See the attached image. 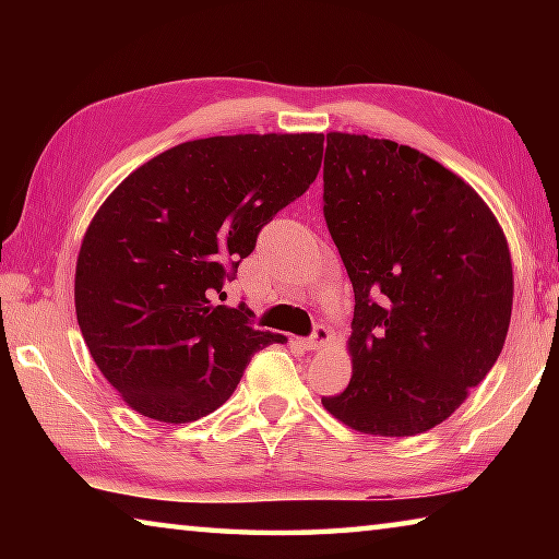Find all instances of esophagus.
<instances>
[{"label": "esophagus", "instance_id": "esophagus-1", "mask_svg": "<svg viewBox=\"0 0 559 559\" xmlns=\"http://www.w3.org/2000/svg\"><path fill=\"white\" fill-rule=\"evenodd\" d=\"M328 340H330V330L325 328V325H316V330H313V335H310L308 340H302V347L306 349H320V347H325L328 345Z\"/></svg>", "mask_w": 559, "mask_h": 559}]
</instances>
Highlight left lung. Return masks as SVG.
<instances>
[{
  "label": "left lung",
  "mask_w": 559,
  "mask_h": 559,
  "mask_svg": "<svg viewBox=\"0 0 559 559\" xmlns=\"http://www.w3.org/2000/svg\"><path fill=\"white\" fill-rule=\"evenodd\" d=\"M323 187L355 290L353 377L323 406L374 437L429 431L503 349L513 310L506 234L476 189L394 140L328 132Z\"/></svg>",
  "instance_id": "8db88e82"
}]
</instances>
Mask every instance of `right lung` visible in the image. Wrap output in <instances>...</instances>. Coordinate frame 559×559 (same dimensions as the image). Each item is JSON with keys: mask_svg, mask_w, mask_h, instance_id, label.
<instances>
[{"mask_svg": "<svg viewBox=\"0 0 559 559\" xmlns=\"http://www.w3.org/2000/svg\"><path fill=\"white\" fill-rule=\"evenodd\" d=\"M323 132L189 140L112 189L75 261L93 362L147 419L187 424L229 400L253 353L286 335L214 306L259 231L316 182Z\"/></svg>", "mask_w": 559, "mask_h": 559, "instance_id": "obj_1", "label": "right lung"}]
</instances>
